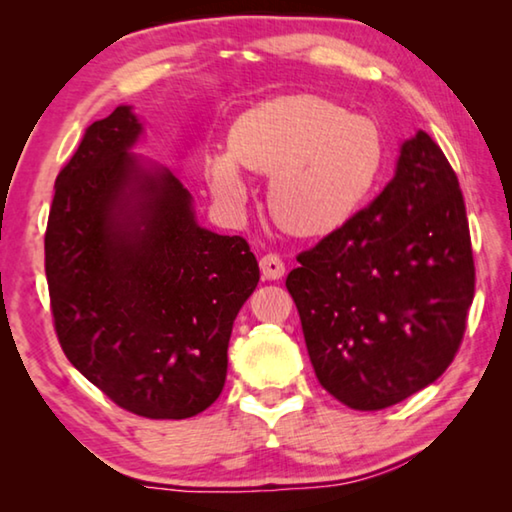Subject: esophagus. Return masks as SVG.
I'll return each mask as SVG.
<instances>
[{
  "label": "esophagus",
  "mask_w": 512,
  "mask_h": 512,
  "mask_svg": "<svg viewBox=\"0 0 512 512\" xmlns=\"http://www.w3.org/2000/svg\"><path fill=\"white\" fill-rule=\"evenodd\" d=\"M259 268H262V275L266 277V280H280V277L284 275L282 257L275 253H268L259 259Z\"/></svg>",
  "instance_id": "34e87169"
}]
</instances>
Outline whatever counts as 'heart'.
Instances as JSON below:
<instances>
[{"mask_svg":"<svg viewBox=\"0 0 512 512\" xmlns=\"http://www.w3.org/2000/svg\"><path fill=\"white\" fill-rule=\"evenodd\" d=\"M239 164L271 176L268 207L284 230L320 237L368 203L386 167V137L375 119L293 94L244 112L230 131V153L207 162L212 192L230 210L250 194Z\"/></svg>","mask_w":512,"mask_h":512,"instance_id":"1","label":"heart"}]
</instances>
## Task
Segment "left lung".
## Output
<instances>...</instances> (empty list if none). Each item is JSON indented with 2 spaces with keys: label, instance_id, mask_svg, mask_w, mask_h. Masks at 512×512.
I'll return each instance as SVG.
<instances>
[{
  "label": "left lung",
  "instance_id": "1",
  "mask_svg": "<svg viewBox=\"0 0 512 512\" xmlns=\"http://www.w3.org/2000/svg\"><path fill=\"white\" fill-rule=\"evenodd\" d=\"M287 275L311 366L345 406L379 411L436 381L463 343L474 257L461 185L431 137L402 144L375 201Z\"/></svg>",
  "mask_w": 512,
  "mask_h": 512
}]
</instances>
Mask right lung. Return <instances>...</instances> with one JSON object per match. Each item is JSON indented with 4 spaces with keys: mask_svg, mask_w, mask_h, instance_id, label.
I'll list each match as a JSON object with an SVG mask.
<instances>
[{
    "mask_svg": "<svg viewBox=\"0 0 512 512\" xmlns=\"http://www.w3.org/2000/svg\"><path fill=\"white\" fill-rule=\"evenodd\" d=\"M128 106L94 121L56 178L49 305L69 363L121 409L185 420L221 395L228 343L259 266L244 237L196 225L192 194L128 149Z\"/></svg>",
    "mask_w": 512,
    "mask_h": 512,
    "instance_id": "right-lung-1",
    "label": "right lung"
}]
</instances>
